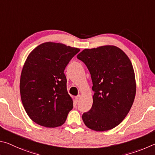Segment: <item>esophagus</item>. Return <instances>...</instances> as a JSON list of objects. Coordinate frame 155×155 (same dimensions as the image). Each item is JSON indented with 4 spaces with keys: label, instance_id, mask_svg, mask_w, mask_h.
Returning <instances> with one entry per match:
<instances>
[{
    "label": "esophagus",
    "instance_id": "obj_1",
    "mask_svg": "<svg viewBox=\"0 0 155 155\" xmlns=\"http://www.w3.org/2000/svg\"><path fill=\"white\" fill-rule=\"evenodd\" d=\"M80 97H81V96L80 95V94H78V96L75 97V101H76V102L79 101V100L80 99Z\"/></svg>",
    "mask_w": 155,
    "mask_h": 155
}]
</instances>
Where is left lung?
<instances>
[{
    "label": "left lung",
    "instance_id": "1",
    "mask_svg": "<svg viewBox=\"0 0 155 155\" xmlns=\"http://www.w3.org/2000/svg\"><path fill=\"white\" fill-rule=\"evenodd\" d=\"M77 58L87 67L94 92L91 109L82 114L85 125L105 131L118 125L134 101L136 84L131 62L116 46L85 49Z\"/></svg>",
    "mask_w": 155,
    "mask_h": 155
}]
</instances>
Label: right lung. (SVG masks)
<instances>
[{"label": "right lung", "instance_id": "right-lung-1", "mask_svg": "<svg viewBox=\"0 0 155 155\" xmlns=\"http://www.w3.org/2000/svg\"><path fill=\"white\" fill-rule=\"evenodd\" d=\"M80 50L46 42L29 54L21 71L20 90L24 109L35 123L50 128L64 123L73 105L64 71Z\"/></svg>", "mask_w": 155, "mask_h": 155}]
</instances>
